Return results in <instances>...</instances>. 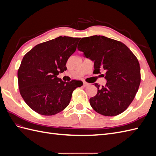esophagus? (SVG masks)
I'll list each match as a JSON object with an SVG mask.
<instances>
[{
	"label": "esophagus",
	"mask_w": 156,
	"mask_h": 156,
	"mask_svg": "<svg viewBox=\"0 0 156 156\" xmlns=\"http://www.w3.org/2000/svg\"><path fill=\"white\" fill-rule=\"evenodd\" d=\"M89 85V83H87V82H84V81H83V86L85 87H87V86H88Z\"/></svg>",
	"instance_id": "34e87169"
}]
</instances>
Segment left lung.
<instances>
[{
	"label": "left lung",
	"mask_w": 156,
	"mask_h": 156,
	"mask_svg": "<svg viewBox=\"0 0 156 156\" xmlns=\"http://www.w3.org/2000/svg\"><path fill=\"white\" fill-rule=\"evenodd\" d=\"M77 49L94 62V73L102 74L105 86L94 83L97 94L90 99L93 109L103 116H114L123 112L133 101L140 83L139 61L127 47L103 36L83 37Z\"/></svg>",
	"instance_id": "1"
}]
</instances>
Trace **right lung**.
Masks as SVG:
<instances>
[{"label":"right lung","mask_w":156,"mask_h":156,"mask_svg":"<svg viewBox=\"0 0 156 156\" xmlns=\"http://www.w3.org/2000/svg\"><path fill=\"white\" fill-rule=\"evenodd\" d=\"M80 37L59 36L36 45L24 56L17 72L19 89L25 103L38 114L51 116L66 108L81 81L57 77L67 69V60Z\"/></svg>","instance_id":"right-lung-1"}]
</instances>
